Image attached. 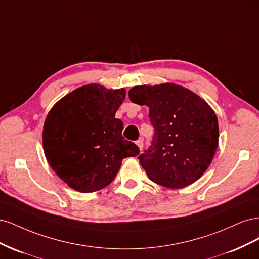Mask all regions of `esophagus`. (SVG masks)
I'll return each mask as SVG.
<instances>
[{
	"instance_id": "34e87169",
	"label": "esophagus",
	"mask_w": 259,
	"mask_h": 259,
	"mask_svg": "<svg viewBox=\"0 0 259 259\" xmlns=\"http://www.w3.org/2000/svg\"><path fill=\"white\" fill-rule=\"evenodd\" d=\"M136 145H137V147H138V149L140 151L143 150V147H144V143H143V139H138L137 142H136Z\"/></svg>"
}]
</instances>
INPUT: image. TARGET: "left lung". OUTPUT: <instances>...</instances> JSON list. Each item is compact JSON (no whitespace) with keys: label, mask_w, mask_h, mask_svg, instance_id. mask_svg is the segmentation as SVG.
Segmentation results:
<instances>
[{"label":"left lung","mask_w":259,"mask_h":259,"mask_svg":"<svg viewBox=\"0 0 259 259\" xmlns=\"http://www.w3.org/2000/svg\"><path fill=\"white\" fill-rule=\"evenodd\" d=\"M128 96L133 103L149 107L155 130L151 147L138 156L148 177L170 189L197 182L218 147V120L211 107L175 83L134 86Z\"/></svg>","instance_id":"obj_1"}]
</instances>
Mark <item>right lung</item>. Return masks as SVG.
Returning a JSON list of instances; mask_svg holds the SVG:
<instances>
[{"label":"right lung","instance_id":"add662e5","mask_svg":"<svg viewBox=\"0 0 259 259\" xmlns=\"http://www.w3.org/2000/svg\"><path fill=\"white\" fill-rule=\"evenodd\" d=\"M125 96V89L86 84L59 99L48 113L42 133L45 158L73 190L103 189L123 159L139 154L138 147L123 138V122L115 117Z\"/></svg>","mask_w":259,"mask_h":259}]
</instances>
